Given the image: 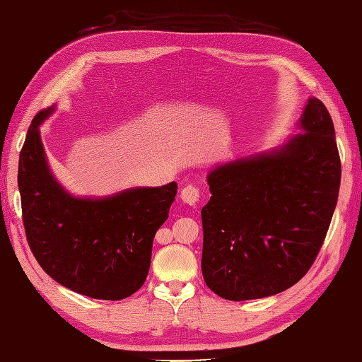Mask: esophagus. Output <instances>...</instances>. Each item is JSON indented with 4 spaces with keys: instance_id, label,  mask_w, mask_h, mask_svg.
<instances>
[{
    "instance_id": "1",
    "label": "esophagus",
    "mask_w": 362,
    "mask_h": 362,
    "mask_svg": "<svg viewBox=\"0 0 362 362\" xmlns=\"http://www.w3.org/2000/svg\"><path fill=\"white\" fill-rule=\"evenodd\" d=\"M181 199L184 203H187L190 206H195L199 202V197H202V190H199L197 186H186L181 189V194H180Z\"/></svg>"
}]
</instances>
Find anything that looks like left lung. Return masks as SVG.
I'll use <instances>...</instances> for the list:
<instances>
[{
	"label": "left lung",
	"instance_id": "8db88e82",
	"mask_svg": "<svg viewBox=\"0 0 362 362\" xmlns=\"http://www.w3.org/2000/svg\"><path fill=\"white\" fill-rule=\"evenodd\" d=\"M303 133L215 167L202 209L206 285L228 300L274 296L307 274L338 203L341 159L328 110L308 99Z\"/></svg>",
	"mask_w": 362,
	"mask_h": 362
}]
</instances>
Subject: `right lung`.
<instances>
[{
	"label": "right lung",
	"instance_id": "right-lung-1",
	"mask_svg": "<svg viewBox=\"0 0 362 362\" xmlns=\"http://www.w3.org/2000/svg\"><path fill=\"white\" fill-rule=\"evenodd\" d=\"M37 113L20 151L18 189L32 254L55 282L93 299L120 300L144 285L156 230L168 218L176 182L105 198H77L54 178Z\"/></svg>",
	"mask_w": 362,
	"mask_h": 362
}]
</instances>
